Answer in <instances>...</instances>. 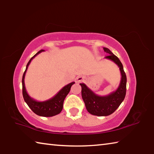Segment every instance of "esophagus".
Masks as SVG:
<instances>
[{
  "mask_svg": "<svg viewBox=\"0 0 154 154\" xmlns=\"http://www.w3.org/2000/svg\"><path fill=\"white\" fill-rule=\"evenodd\" d=\"M83 80H84V77H82V76L78 77L77 78V83L82 82V81H83Z\"/></svg>",
  "mask_w": 154,
  "mask_h": 154,
  "instance_id": "1",
  "label": "esophagus"
}]
</instances>
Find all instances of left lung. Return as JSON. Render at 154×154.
Masks as SVG:
<instances>
[{
    "label": "left lung",
    "mask_w": 154,
    "mask_h": 154,
    "mask_svg": "<svg viewBox=\"0 0 154 154\" xmlns=\"http://www.w3.org/2000/svg\"><path fill=\"white\" fill-rule=\"evenodd\" d=\"M103 50L109 54L105 58L112 61L119 67L121 79L119 87L108 95L99 96L94 93L85 83H80L81 95L87 111L93 115L98 116H106L112 114L122 103L126 91V75L122 63L109 49L103 48Z\"/></svg>",
    "instance_id": "1"
}]
</instances>
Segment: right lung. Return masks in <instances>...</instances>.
Instances as JSON below:
<instances>
[{
  "label": "right lung",
  "mask_w": 154,
  "mask_h": 154,
  "mask_svg": "<svg viewBox=\"0 0 154 154\" xmlns=\"http://www.w3.org/2000/svg\"><path fill=\"white\" fill-rule=\"evenodd\" d=\"M44 51L45 50H41L40 51H39L36 54H35L34 56L30 59V61H29L28 63H27L26 70L22 76V94L23 97H24V101L26 103L28 106L30 107V109L33 111L35 114H36L37 115L40 116L51 117L57 115V114H60L61 112L62 109H63V101L68 93H69L71 87L75 83V82H71L67 84V85H65V87L62 88V89L59 91L54 97L47 100L38 101L34 99L33 98H32L29 95L26 90L24 83V78L26 73L27 69L29 66V65H30L31 61L33 60L37 55Z\"/></svg>",
  "instance_id": "right-lung-1"
}]
</instances>
